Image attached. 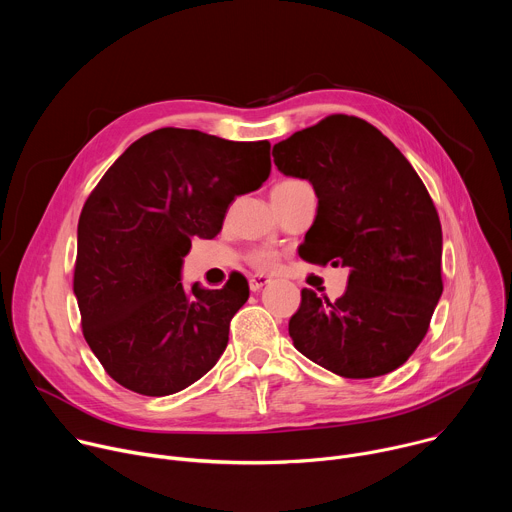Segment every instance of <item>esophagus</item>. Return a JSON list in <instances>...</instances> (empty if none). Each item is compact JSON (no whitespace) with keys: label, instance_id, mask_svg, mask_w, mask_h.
Returning <instances> with one entry per match:
<instances>
[{"label":"esophagus","instance_id":"esophagus-1","mask_svg":"<svg viewBox=\"0 0 512 512\" xmlns=\"http://www.w3.org/2000/svg\"><path fill=\"white\" fill-rule=\"evenodd\" d=\"M271 279L267 275H261V273H255L249 277V287L251 291H259L263 285H267Z\"/></svg>","mask_w":512,"mask_h":512}]
</instances>
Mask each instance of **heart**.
<instances>
[{
	"instance_id": "obj_1",
	"label": "heart",
	"mask_w": 512,
	"mask_h": 512,
	"mask_svg": "<svg viewBox=\"0 0 512 512\" xmlns=\"http://www.w3.org/2000/svg\"><path fill=\"white\" fill-rule=\"evenodd\" d=\"M300 182H302V180H285V182H281V184H277V186H291V184H300ZM251 261H253L257 267L267 269V267H271V265L275 263V257H273L271 251H257V253H253Z\"/></svg>"
}]
</instances>
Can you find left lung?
<instances>
[{"mask_svg": "<svg viewBox=\"0 0 512 512\" xmlns=\"http://www.w3.org/2000/svg\"><path fill=\"white\" fill-rule=\"evenodd\" d=\"M273 162L318 196L302 259L348 269L336 302L302 289L289 320L294 346L344 379L399 369L444 291L442 225L421 178L391 139L352 115H330L275 143Z\"/></svg>", "mask_w": 512, "mask_h": 512, "instance_id": "8db88e82", "label": "left lung"}]
</instances>
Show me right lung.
<instances>
[{
  "mask_svg": "<svg viewBox=\"0 0 512 512\" xmlns=\"http://www.w3.org/2000/svg\"><path fill=\"white\" fill-rule=\"evenodd\" d=\"M269 141H229L164 127L133 141L87 198L77 233L75 296L83 334L107 375L148 397L204 377L249 298L182 285L192 237L214 239L229 204L271 172Z\"/></svg>",
  "mask_w": 512,
  "mask_h": 512,
  "instance_id": "1",
  "label": "right lung"
}]
</instances>
